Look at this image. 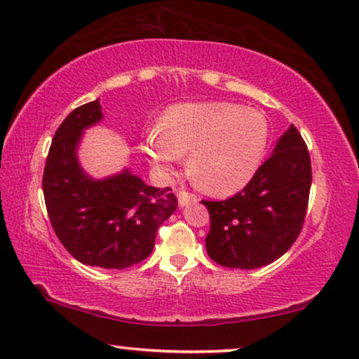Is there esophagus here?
<instances>
[{"label":"esophagus","instance_id":"obj_1","mask_svg":"<svg viewBox=\"0 0 359 359\" xmlns=\"http://www.w3.org/2000/svg\"><path fill=\"white\" fill-rule=\"evenodd\" d=\"M177 200H179L180 206H187V205H190V203H195L196 196L194 194H190V191L177 190Z\"/></svg>","mask_w":359,"mask_h":359}]
</instances>
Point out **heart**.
Here are the masks:
<instances>
[{
    "label": "heart",
    "instance_id": "b5f03b06",
    "mask_svg": "<svg viewBox=\"0 0 359 359\" xmlns=\"http://www.w3.org/2000/svg\"><path fill=\"white\" fill-rule=\"evenodd\" d=\"M143 142V154L161 174H172L189 154V170L200 189L216 195L242 190L264 156L269 126L259 111L235 103L174 104Z\"/></svg>",
    "mask_w": 359,
    "mask_h": 359
}]
</instances>
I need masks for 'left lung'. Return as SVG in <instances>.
<instances>
[{
  "label": "left lung",
  "instance_id": "1",
  "mask_svg": "<svg viewBox=\"0 0 359 359\" xmlns=\"http://www.w3.org/2000/svg\"><path fill=\"white\" fill-rule=\"evenodd\" d=\"M311 159L295 126L247 187L224 201H205L211 217L206 251L217 264L258 269L279 259L303 227L311 189Z\"/></svg>",
  "mask_w": 359,
  "mask_h": 359
}]
</instances>
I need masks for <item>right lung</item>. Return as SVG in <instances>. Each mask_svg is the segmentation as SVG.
<instances>
[{"mask_svg":"<svg viewBox=\"0 0 359 359\" xmlns=\"http://www.w3.org/2000/svg\"><path fill=\"white\" fill-rule=\"evenodd\" d=\"M103 119L100 100L79 106L57 128L43 172L51 226L87 266L126 269L148 258L161 224L177 210L172 189H156L124 169L104 179L85 174L77 148L85 128Z\"/></svg>","mask_w":359,"mask_h":359,"instance_id":"1","label":"right lung"}]
</instances>
